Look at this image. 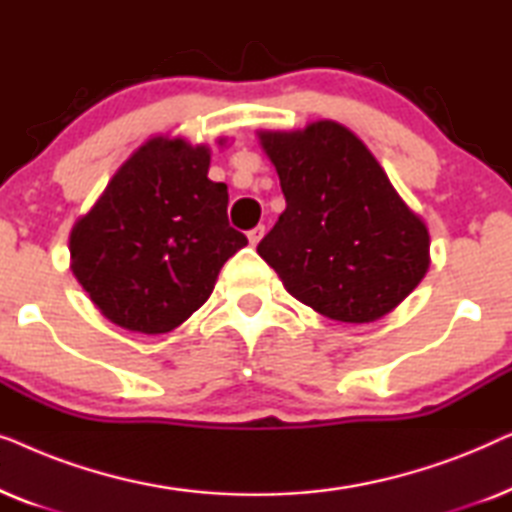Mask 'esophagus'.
Listing matches in <instances>:
<instances>
[{"mask_svg":"<svg viewBox=\"0 0 512 512\" xmlns=\"http://www.w3.org/2000/svg\"><path fill=\"white\" fill-rule=\"evenodd\" d=\"M265 235V226H256V228H251L249 233H247V237H249V242L251 244H258L261 242V237Z\"/></svg>","mask_w":512,"mask_h":512,"instance_id":"obj_1","label":"esophagus"}]
</instances>
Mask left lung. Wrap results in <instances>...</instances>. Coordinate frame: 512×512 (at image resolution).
<instances>
[{
    "mask_svg": "<svg viewBox=\"0 0 512 512\" xmlns=\"http://www.w3.org/2000/svg\"><path fill=\"white\" fill-rule=\"evenodd\" d=\"M286 209L258 244L284 289L342 324L382 319L429 270V230L366 144L335 121L261 130Z\"/></svg>",
    "mask_w": 512,
    "mask_h": 512,
    "instance_id": "left-lung-1",
    "label": "left lung"
}]
</instances>
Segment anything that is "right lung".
Here are the masks:
<instances>
[{"label":"right lung","instance_id":"right-lung-1","mask_svg":"<svg viewBox=\"0 0 512 512\" xmlns=\"http://www.w3.org/2000/svg\"><path fill=\"white\" fill-rule=\"evenodd\" d=\"M207 172L209 146L153 137L74 223L72 272L111 324L170 333L212 296L223 263L247 244L228 223V186Z\"/></svg>","mask_w":512,"mask_h":512}]
</instances>
